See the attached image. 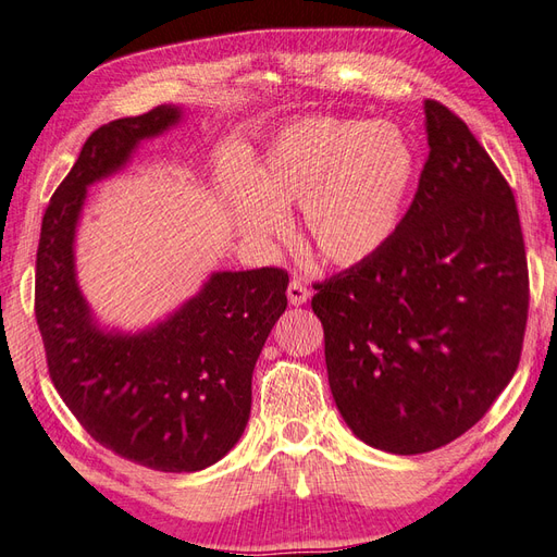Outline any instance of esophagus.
<instances>
[{"instance_id": "34e87169", "label": "esophagus", "mask_w": 557, "mask_h": 557, "mask_svg": "<svg viewBox=\"0 0 557 557\" xmlns=\"http://www.w3.org/2000/svg\"><path fill=\"white\" fill-rule=\"evenodd\" d=\"M287 296H289V304L292 306H304V304H308V298H310V289L306 287V284L298 280V277H294L292 282H289V287H287Z\"/></svg>"}]
</instances>
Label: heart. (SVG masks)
<instances>
[{
	"label": "heart",
	"instance_id": "1",
	"mask_svg": "<svg viewBox=\"0 0 557 557\" xmlns=\"http://www.w3.org/2000/svg\"><path fill=\"white\" fill-rule=\"evenodd\" d=\"M414 152L393 124L306 117L270 143L245 178L227 181L237 227L268 237L301 205L306 237L324 263L352 268L376 256L400 225Z\"/></svg>",
	"mask_w": 557,
	"mask_h": 557
}]
</instances>
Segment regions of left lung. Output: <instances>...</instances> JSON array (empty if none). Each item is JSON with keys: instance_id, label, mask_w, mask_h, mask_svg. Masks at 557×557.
I'll list each match as a JSON object with an SVG mask.
<instances>
[{"instance_id": "8db88e82", "label": "left lung", "mask_w": 557, "mask_h": 557, "mask_svg": "<svg viewBox=\"0 0 557 557\" xmlns=\"http://www.w3.org/2000/svg\"><path fill=\"white\" fill-rule=\"evenodd\" d=\"M423 112L431 152L395 235L312 296L341 417L369 447L403 456L487 414L518 369L530 306L510 185L449 108Z\"/></svg>"}]
</instances>
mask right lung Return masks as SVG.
I'll list each match as a JSON object with an SVG mask.
<instances>
[{
  "instance_id": "1",
  "label": "right lung",
  "mask_w": 557,
  "mask_h": 557,
  "mask_svg": "<svg viewBox=\"0 0 557 557\" xmlns=\"http://www.w3.org/2000/svg\"><path fill=\"white\" fill-rule=\"evenodd\" d=\"M183 117L178 106L96 129L41 221L35 315L55 391L96 442L164 473H195L231 451L251 411V374L287 308L282 268L219 270L140 332L101 326L84 298L75 237L94 183L117 174Z\"/></svg>"
}]
</instances>
